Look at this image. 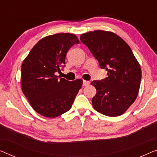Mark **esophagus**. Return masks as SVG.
<instances>
[{
    "label": "esophagus",
    "instance_id": "obj_1",
    "mask_svg": "<svg viewBox=\"0 0 157 157\" xmlns=\"http://www.w3.org/2000/svg\"><path fill=\"white\" fill-rule=\"evenodd\" d=\"M90 85V82L89 81H86V80H83V86H88Z\"/></svg>",
    "mask_w": 157,
    "mask_h": 157
}]
</instances>
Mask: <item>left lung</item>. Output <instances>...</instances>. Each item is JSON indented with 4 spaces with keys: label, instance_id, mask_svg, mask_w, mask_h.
<instances>
[{
    "label": "left lung",
    "instance_id": "8db88e82",
    "mask_svg": "<svg viewBox=\"0 0 157 157\" xmlns=\"http://www.w3.org/2000/svg\"><path fill=\"white\" fill-rule=\"evenodd\" d=\"M80 40L108 75L91 82L97 90L92 100L94 109L107 116L122 115L138 95L142 78L140 63L129 45L112 32L91 31L81 34Z\"/></svg>",
    "mask_w": 157,
    "mask_h": 157
}]
</instances>
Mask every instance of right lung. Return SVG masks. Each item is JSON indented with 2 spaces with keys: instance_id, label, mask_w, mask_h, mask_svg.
Instances as JSON below:
<instances>
[{
  "instance_id": "add662e5",
  "label": "right lung",
  "mask_w": 157,
  "mask_h": 157,
  "mask_svg": "<svg viewBox=\"0 0 157 157\" xmlns=\"http://www.w3.org/2000/svg\"><path fill=\"white\" fill-rule=\"evenodd\" d=\"M79 43L73 34L49 35L37 42L23 60L21 89L40 115L53 118L71 109L83 82L80 79L72 82L59 79L55 73L65 64L69 48Z\"/></svg>"
}]
</instances>
